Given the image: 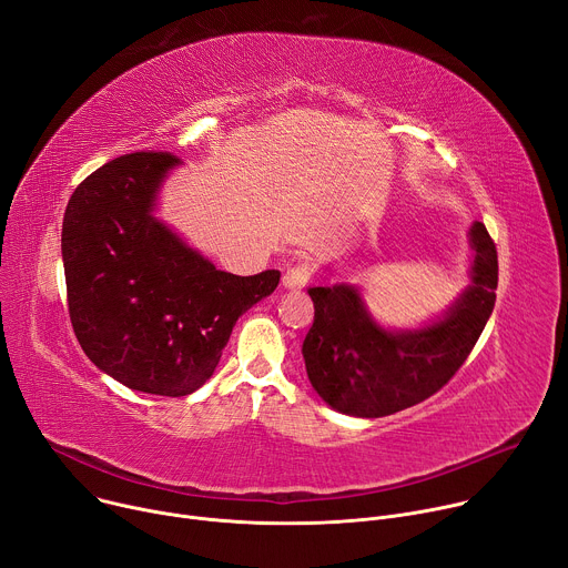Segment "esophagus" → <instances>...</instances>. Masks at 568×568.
Instances as JSON below:
<instances>
[{
  "label": "esophagus",
  "instance_id": "obj_1",
  "mask_svg": "<svg viewBox=\"0 0 568 568\" xmlns=\"http://www.w3.org/2000/svg\"><path fill=\"white\" fill-rule=\"evenodd\" d=\"M307 278H311V267L307 265H296V267H290L285 274H283V287L290 290V292H298Z\"/></svg>",
  "mask_w": 568,
  "mask_h": 568
}]
</instances>
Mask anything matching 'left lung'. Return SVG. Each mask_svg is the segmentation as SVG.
<instances>
[{
	"mask_svg": "<svg viewBox=\"0 0 568 568\" xmlns=\"http://www.w3.org/2000/svg\"><path fill=\"white\" fill-rule=\"evenodd\" d=\"M471 285L417 326H383L351 283H313L315 322L303 339L305 372L324 403L348 417L378 419L442 389L476 346L496 301L498 255L483 222L469 229Z\"/></svg>",
	"mask_w": 568,
	"mask_h": 568,
	"instance_id": "obj_1",
	"label": "left lung"
}]
</instances>
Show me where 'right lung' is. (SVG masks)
Masks as SVG:
<instances>
[{
  "label": "right lung",
  "mask_w": 568,
  "mask_h": 568,
  "mask_svg": "<svg viewBox=\"0 0 568 568\" xmlns=\"http://www.w3.org/2000/svg\"><path fill=\"white\" fill-rule=\"evenodd\" d=\"M183 163L135 151L92 172L63 217V267L74 335L90 363L156 396L209 381L235 322L270 296L281 272L217 270L156 217L165 179Z\"/></svg>",
  "instance_id": "1"
}]
</instances>
